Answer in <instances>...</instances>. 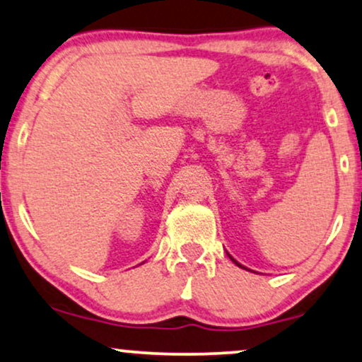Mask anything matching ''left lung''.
I'll use <instances>...</instances> for the list:
<instances>
[{
  "label": "left lung",
  "mask_w": 362,
  "mask_h": 362,
  "mask_svg": "<svg viewBox=\"0 0 362 362\" xmlns=\"http://www.w3.org/2000/svg\"><path fill=\"white\" fill-rule=\"evenodd\" d=\"M228 257H230V255H228ZM230 259H232V262H234V264H235V265H239V267H242V265H240V264H239V262H237V260H235V259H234V257H230Z\"/></svg>",
  "instance_id": "left-lung-1"
}]
</instances>
